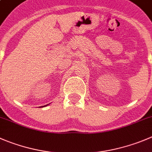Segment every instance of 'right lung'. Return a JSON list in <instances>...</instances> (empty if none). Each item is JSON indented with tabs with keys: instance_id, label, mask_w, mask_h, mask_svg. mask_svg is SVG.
<instances>
[{
	"instance_id": "add662e5",
	"label": "right lung",
	"mask_w": 152,
	"mask_h": 152,
	"mask_svg": "<svg viewBox=\"0 0 152 152\" xmlns=\"http://www.w3.org/2000/svg\"><path fill=\"white\" fill-rule=\"evenodd\" d=\"M47 105H48V104H46V105H44V106H47ZM44 106H42V107H44Z\"/></svg>"
}]
</instances>
